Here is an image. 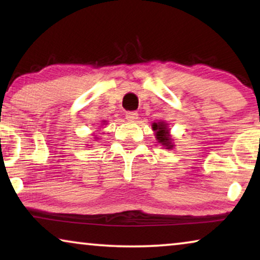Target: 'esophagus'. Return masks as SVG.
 <instances>
[{
  "label": "esophagus",
  "instance_id": "34e87169",
  "mask_svg": "<svg viewBox=\"0 0 260 260\" xmlns=\"http://www.w3.org/2000/svg\"><path fill=\"white\" fill-rule=\"evenodd\" d=\"M125 117L127 120H135L138 118V113L136 111H127L125 113Z\"/></svg>",
  "mask_w": 260,
  "mask_h": 260
}]
</instances>
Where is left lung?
<instances>
[{
  "label": "left lung",
  "instance_id": "obj_1",
  "mask_svg": "<svg viewBox=\"0 0 260 260\" xmlns=\"http://www.w3.org/2000/svg\"><path fill=\"white\" fill-rule=\"evenodd\" d=\"M152 129L156 131V137H157L159 143H162L163 145H166V147H168L167 149H170L173 147L169 142L170 138H169L168 130H167V126L165 123L163 122L154 123L152 124Z\"/></svg>",
  "mask_w": 260,
  "mask_h": 260
}]
</instances>
